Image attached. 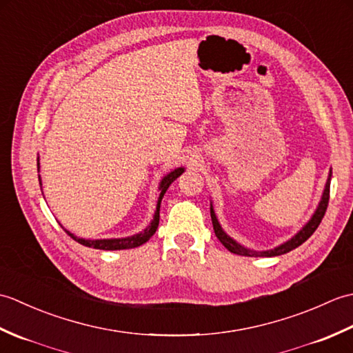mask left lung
I'll return each instance as SVG.
<instances>
[{
    "mask_svg": "<svg viewBox=\"0 0 353 353\" xmlns=\"http://www.w3.org/2000/svg\"><path fill=\"white\" fill-rule=\"evenodd\" d=\"M331 176H332V171H329V177H327V182H326V186H325V191H323V197H321V201L320 205L317 208L316 214L312 215V219L308 221V224L299 232V234L296 236H292L290 241L281 244L279 247H274V249L272 250H267V252H256V250H249L245 249V247L239 245L236 241H234L230 236H228L226 234H224L219 220H216V216L214 214V209L211 206V219H212V226H214V232L216 238L220 239V243L226 247V249L232 253L235 254H241V256H279V254H283L287 252H291L292 249H296V247H299L301 244H303L306 239H308L314 232H316V229L319 228V224L321 223V220H323L325 216V212L327 209V203H329V190H331Z\"/></svg>",
    "mask_w": 353,
    "mask_h": 353,
    "instance_id": "1",
    "label": "left lung"
}]
</instances>
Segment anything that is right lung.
<instances>
[{
    "instance_id": "right-lung-1",
    "label": "right lung",
    "mask_w": 353,
    "mask_h": 353,
    "mask_svg": "<svg viewBox=\"0 0 353 353\" xmlns=\"http://www.w3.org/2000/svg\"><path fill=\"white\" fill-rule=\"evenodd\" d=\"M37 167H39V161H37ZM183 172V168H177L174 171H171L170 174L165 176L162 179L161 182V196H159V201H157V208H156V212H154V219L152 221V224L144 230L141 232V234L138 235H133V236H129V238H118V239H83V238H77L74 236L72 234H70L68 230H65L66 234H68L72 239H76L77 243L83 244L86 247H92V249H99V250H123V249H133V247H138L141 244L147 243L150 238H152L154 235V232L157 229V226H159V209H161V200L163 197L165 191L168 190V186L176 181V179L181 176ZM39 185L41 183V177H39Z\"/></svg>"
}]
</instances>
